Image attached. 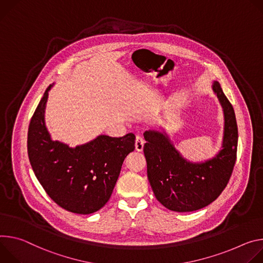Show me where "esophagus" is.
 <instances>
[{"mask_svg": "<svg viewBox=\"0 0 263 263\" xmlns=\"http://www.w3.org/2000/svg\"><path fill=\"white\" fill-rule=\"evenodd\" d=\"M144 144L145 141L141 136H137L136 137V143H135V146H136V151L137 152H142L144 148Z\"/></svg>", "mask_w": 263, "mask_h": 263, "instance_id": "esophagus-1", "label": "esophagus"}]
</instances>
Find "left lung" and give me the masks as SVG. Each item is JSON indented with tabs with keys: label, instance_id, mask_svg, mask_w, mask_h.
I'll return each instance as SVG.
<instances>
[{
	"label": "left lung",
	"instance_id": "left-lung-1",
	"mask_svg": "<svg viewBox=\"0 0 263 263\" xmlns=\"http://www.w3.org/2000/svg\"><path fill=\"white\" fill-rule=\"evenodd\" d=\"M212 89L224 116L221 149L212 159L190 162L174 148L165 132L144 133L148 181L156 198L171 211L190 212L208 206L223 191L234 168L238 142L234 108L217 81Z\"/></svg>",
	"mask_w": 263,
	"mask_h": 263
}]
</instances>
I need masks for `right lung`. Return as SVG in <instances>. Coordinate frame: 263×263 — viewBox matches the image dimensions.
Masks as SVG:
<instances>
[{
	"instance_id": "obj_1",
	"label": "right lung",
	"mask_w": 263,
	"mask_h": 263,
	"mask_svg": "<svg viewBox=\"0 0 263 263\" xmlns=\"http://www.w3.org/2000/svg\"><path fill=\"white\" fill-rule=\"evenodd\" d=\"M52 84L40 101L28 128V157L47 194L67 211L91 214L109 199L124 159L135 149V135H100L72 148L53 141L46 127L45 108Z\"/></svg>"
}]
</instances>
